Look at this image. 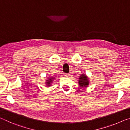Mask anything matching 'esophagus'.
Here are the masks:
<instances>
[{
  "instance_id": "obj_1",
  "label": "esophagus",
  "mask_w": 130,
  "mask_h": 130,
  "mask_svg": "<svg viewBox=\"0 0 130 130\" xmlns=\"http://www.w3.org/2000/svg\"><path fill=\"white\" fill-rule=\"evenodd\" d=\"M64 76L65 77H69L70 75H69V74H64Z\"/></svg>"
}]
</instances>
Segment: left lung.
<instances>
[{"mask_svg": "<svg viewBox=\"0 0 130 130\" xmlns=\"http://www.w3.org/2000/svg\"><path fill=\"white\" fill-rule=\"evenodd\" d=\"M78 80V84L80 85V87L81 88H85L87 87L88 86L89 82V78L88 76H86L85 74H81L79 77Z\"/></svg>", "mask_w": 130, "mask_h": 130, "instance_id": "8db88e82", "label": "left lung"}]
</instances>
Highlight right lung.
Wrapping results in <instances>:
<instances>
[{"label": "right lung", "mask_w": 130, "mask_h": 130, "mask_svg": "<svg viewBox=\"0 0 130 130\" xmlns=\"http://www.w3.org/2000/svg\"><path fill=\"white\" fill-rule=\"evenodd\" d=\"M54 80V77H49L46 80V82L45 84H46L47 87L51 86V84L52 83V82Z\"/></svg>", "instance_id": "right-lung-1"}]
</instances>
